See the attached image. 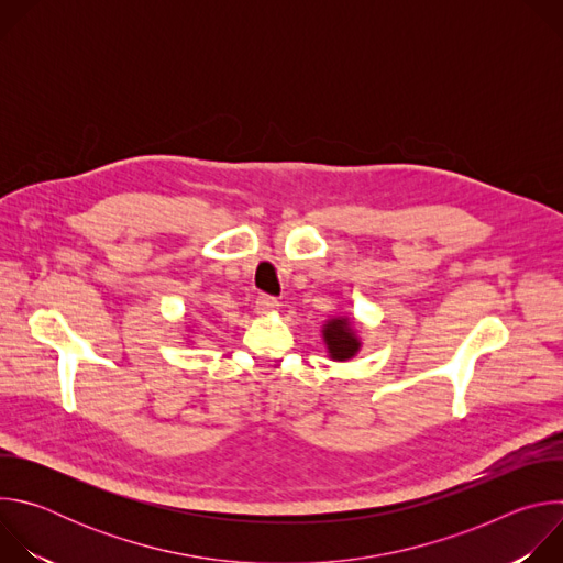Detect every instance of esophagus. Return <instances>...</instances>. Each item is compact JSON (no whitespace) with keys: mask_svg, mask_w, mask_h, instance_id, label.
Here are the masks:
<instances>
[{"mask_svg":"<svg viewBox=\"0 0 563 563\" xmlns=\"http://www.w3.org/2000/svg\"><path fill=\"white\" fill-rule=\"evenodd\" d=\"M278 298H274V296H267V294H261L258 298H256V311L258 313H269V311H276L278 309Z\"/></svg>","mask_w":563,"mask_h":563,"instance_id":"esophagus-1","label":"esophagus"}]
</instances>
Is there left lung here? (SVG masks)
<instances>
[{"label": "left lung", "instance_id": "obj_1", "mask_svg": "<svg viewBox=\"0 0 563 563\" xmlns=\"http://www.w3.org/2000/svg\"><path fill=\"white\" fill-rule=\"evenodd\" d=\"M323 339H325L330 356L334 361H347L361 347V343H358V339H356V334L352 330L350 318H332V320H328V325L323 328Z\"/></svg>", "mask_w": 563, "mask_h": 563}]
</instances>
